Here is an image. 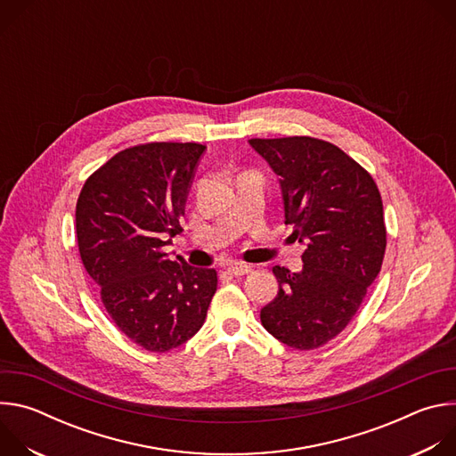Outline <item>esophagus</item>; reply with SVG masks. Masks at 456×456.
<instances>
[{
    "label": "esophagus",
    "instance_id": "obj_1",
    "mask_svg": "<svg viewBox=\"0 0 456 456\" xmlns=\"http://www.w3.org/2000/svg\"><path fill=\"white\" fill-rule=\"evenodd\" d=\"M252 269H250V265H247V264H231L229 267H227V273L231 274V276H245V274H248Z\"/></svg>",
    "mask_w": 456,
    "mask_h": 456
}]
</instances>
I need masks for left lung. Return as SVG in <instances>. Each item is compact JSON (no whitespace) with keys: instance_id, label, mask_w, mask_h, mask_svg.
I'll use <instances>...</instances> for the list:
<instances>
[{"instance_id":"obj_1","label":"left lung","mask_w":456,"mask_h":456,"mask_svg":"<svg viewBox=\"0 0 456 456\" xmlns=\"http://www.w3.org/2000/svg\"><path fill=\"white\" fill-rule=\"evenodd\" d=\"M280 176L285 224L305 243L303 269H273L280 290L262 324L296 350H314L346 329L380 273L386 227L371 175L338 146L312 137L250 139Z\"/></svg>"}]
</instances>
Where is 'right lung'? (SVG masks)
<instances>
[{
  "label": "right lung",
  "mask_w": 456,
  "mask_h": 456,
  "mask_svg": "<svg viewBox=\"0 0 456 456\" xmlns=\"http://www.w3.org/2000/svg\"><path fill=\"white\" fill-rule=\"evenodd\" d=\"M206 146L127 148L83 185L76 231L83 265L117 329L148 352L197 334L216 292L215 269H194L164 247L182 231L189 187Z\"/></svg>",
  "instance_id": "obj_1"
}]
</instances>
